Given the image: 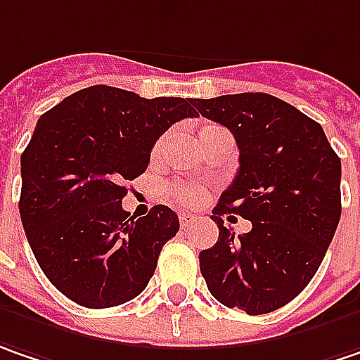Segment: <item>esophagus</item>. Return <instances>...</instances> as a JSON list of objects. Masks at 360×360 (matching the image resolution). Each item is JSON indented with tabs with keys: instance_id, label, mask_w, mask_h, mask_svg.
Returning <instances> with one entry per match:
<instances>
[{
	"instance_id": "obj_1",
	"label": "esophagus",
	"mask_w": 360,
	"mask_h": 360,
	"mask_svg": "<svg viewBox=\"0 0 360 360\" xmlns=\"http://www.w3.org/2000/svg\"><path fill=\"white\" fill-rule=\"evenodd\" d=\"M179 222L181 228H191L193 224L198 222V216H193V214H179Z\"/></svg>"
}]
</instances>
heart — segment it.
I'll return each mask as SVG.
<instances>
[{
  "instance_id": "heart-1",
  "label": "heart",
  "mask_w": 360,
  "mask_h": 360,
  "mask_svg": "<svg viewBox=\"0 0 360 360\" xmlns=\"http://www.w3.org/2000/svg\"><path fill=\"white\" fill-rule=\"evenodd\" d=\"M218 134H226V130H224L222 126H216V124H205V126H201L200 144L201 142H205V140H210V138L218 136ZM165 140H167V138L160 136L159 140L155 142V146H153V159H157L160 155V150H162V146H165ZM165 193H167L169 200L179 203L183 207H195V205H200L201 201L205 200V191H203L201 187H198V185H191V183H169V185L165 187Z\"/></svg>"
}]
</instances>
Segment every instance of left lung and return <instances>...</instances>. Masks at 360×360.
<instances>
[{
  "mask_svg": "<svg viewBox=\"0 0 360 360\" xmlns=\"http://www.w3.org/2000/svg\"><path fill=\"white\" fill-rule=\"evenodd\" d=\"M195 110L226 126L238 144L240 169L212 220L218 243L200 252L210 293L248 316L297 297L324 261L340 220V159L318 122L269 94L193 99ZM253 222L236 237L226 213Z\"/></svg>",
  "mask_w": 360,
  "mask_h": 360,
  "instance_id": "8db88e82",
  "label": "left lung"
}]
</instances>
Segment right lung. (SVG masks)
<instances>
[{
	"instance_id": "1",
	"label": "right lung",
	"mask_w": 360,
	"mask_h": 360,
	"mask_svg": "<svg viewBox=\"0 0 360 360\" xmlns=\"http://www.w3.org/2000/svg\"><path fill=\"white\" fill-rule=\"evenodd\" d=\"M193 116L189 97L94 85L38 120L22 155L20 216L42 273L75 304L114 307L148 285L179 218L167 205L130 216L122 198L162 132Z\"/></svg>"
}]
</instances>
